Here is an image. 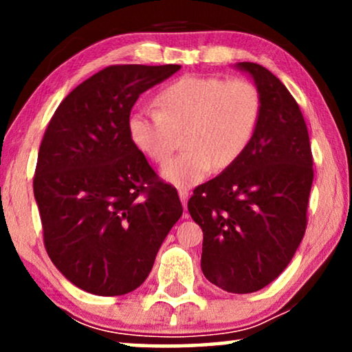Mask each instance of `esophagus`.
<instances>
[{
	"instance_id": "1",
	"label": "esophagus",
	"mask_w": 352,
	"mask_h": 352,
	"mask_svg": "<svg viewBox=\"0 0 352 352\" xmlns=\"http://www.w3.org/2000/svg\"><path fill=\"white\" fill-rule=\"evenodd\" d=\"M179 199L182 201V206H184V210H187V200H189V190L184 189V187H181L179 189ZM187 216V214H186Z\"/></svg>"
}]
</instances>
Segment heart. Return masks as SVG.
Returning a JSON list of instances; mask_svg holds the SVG:
<instances>
[{
    "mask_svg": "<svg viewBox=\"0 0 352 352\" xmlns=\"http://www.w3.org/2000/svg\"><path fill=\"white\" fill-rule=\"evenodd\" d=\"M157 104L129 115V138L139 152L162 163L182 131L186 148L162 166V176L181 187L199 184L214 166H232L252 144L263 112L253 81L214 75L181 76L158 93Z\"/></svg>",
    "mask_w": 352,
    "mask_h": 352,
    "instance_id": "b5f03b06",
    "label": "heart"
}]
</instances>
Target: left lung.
<instances>
[{"label": "left lung", "mask_w": 352, "mask_h": 352, "mask_svg": "<svg viewBox=\"0 0 352 352\" xmlns=\"http://www.w3.org/2000/svg\"><path fill=\"white\" fill-rule=\"evenodd\" d=\"M237 67L261 93L256 134L232 166L195 187L187 208L204 230V276L229 293H253L280 276L305 237L314 170L306 122L285 85L259 64Z\"/></svg>", "instance_id": "1"}]
</instances>
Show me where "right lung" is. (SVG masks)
<instances>
[{
    "label": "right lung",
    "mask_w": 352,
    "mask_h": 352,
    "mask_svg": "<svg viewBox=\"0 0 352 352\" xmlns=\"http://www.w3.org/2000/svg\"><path fill=\"white\" fill-rule=\"evenodd\" d=\"M179 69L105 67L76 86L47 124L33 194L46 252L81 290H136L181 218L177 190L157 176L128 133L139 96Z\"/></svg>",
    "instance_id": "1"
}]
</instances>
